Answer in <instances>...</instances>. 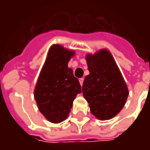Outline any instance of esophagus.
Masks as SVG:
<instances>
[{"label": "esophagus", "instance_id": "obj_1", "mask_svg": "<svg viewBox=\"0 0 150 150\" xmlns=\"http://www.w3.org/2000/svg\"><path fill=\"white\" fill-rule=\"evenodd\" d=\"M79 83H80L81 86H83V78L79 79Z\"/></svg>", "mask_w": 150, "mask_h": 150}]
</instances>
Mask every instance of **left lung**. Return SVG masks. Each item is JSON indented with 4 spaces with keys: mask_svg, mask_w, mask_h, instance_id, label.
Listing matches in <instances>:
<instances>
[{
    "mask_svg": "<svg viewBox=\"0 0 150 150\" xmlns=\"http://www.w3.org/2000/svg\"><path fill=\"white\" fill-rule=\"evenodd\" d=\"M89 75L84 79L83 95L91 114L98 120H110L121 111L129 89L110 51L101 49L86 57Z\"/></svg>",
    "mask_w": 150,
    "mask_h": 150,
    "instance_id": "left-lung-1",
    "label": "left lung"
}]
</instances>
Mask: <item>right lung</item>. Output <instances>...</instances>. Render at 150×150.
<instances>
[{"label":"right lung","instance_id":"right-lung-1","mask_svg":"<svg viewBox=\"0 0 150 150\" xmlns=\"http://www.w3.org/2000/svg\"><path fill=\"white\" fill-rule=\"evenodd\" d=\"M75 50L59 44L50 47L34 91L38 110L48 121L59 124L69 116L73 101L81 92L78 79L68 67Z\"/></svg>","mask_w":150,"mask_h":150}]
</instances>
